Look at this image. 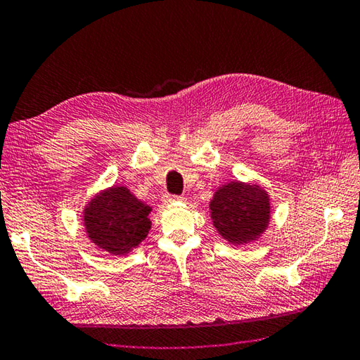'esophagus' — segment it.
<instances>
[{
  "label": "esophagus",
  "instance_id": "1",
  "mask_svg": "<svg viewBox=\"0 0 360 360\" xmlns=\"http://www.w3.org/2000/svg\"><path fill=\"white\" fill-rule=\"evenodd\" d=\"M163 200H165V202H174V201H181L182 200V197H181V195H165V198H163Z\"/></svg>",
  "mask_w": 360,
  "mask_h": 360
}]
</instances>
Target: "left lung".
<instances>
[{
  "mask_svg": "<svg viewBox=\"0 0 360 360\" xmlns=\"http://www.w3.org/2000/svg\"><path fill=\"white\" fill-rule=\"evenodd\" d=\"M214 226L231 244H247L263 233L271 217L269 197L259 186L230 182L209 205Z\"/></svg>",
  "mask_w": 360,
  "mask_h": 360,
  "instance_id": "left-lung-1",
  "label": "left lung"
}]
</instances>
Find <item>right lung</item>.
Listing matches in <instances>:
<instances>
[{
    "mask_svg": "<svg viewBox=\"0 0 360 360\" xmlns=\"http://www.w3.org/2000/svg\"><path fill=\"white\" fill-rule=\"evenodd\" d=\"M153 207L135 198L127 187L103 191L84 207L88 238L112 255H126L148 236Z\"/></svg>",
    "mask_w": 360,
    "mask_h": 360,
    "instance_id": "obj_1",
    "label": "right lung"
}]
</instances>
